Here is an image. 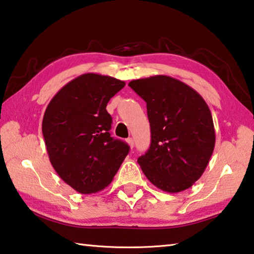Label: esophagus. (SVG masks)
<instances>
[{
    "label": "esophagus",
    "mask_w": 254,
    "mask_h": 254,
    "mask_svg": "<svg viewBox=\"0 0 254 254\" xmlns=\"http://www.w3.org/2000/svg\"><path fill=\"white\" fill-rule=\"evenodd\" d=\"M127 142L128 145H130L131 148L134 147V140H133L132 137H128V139H127Z\"/></svg>",
    "instance_id": "obj_1"
}]
</instances>
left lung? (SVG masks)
<instances>
[{"mask_svg": "<svg viewBox=\"0 0 254 254\" xmlns=\"http://www.w3.org/2000/svg\"><path fill=\"white\" fill-rule=\"evenodd\" d=\"M128 86L147 103L151 144L137 159L145 177L167 192L191 187L215 147L208 105L195 89L169 76L135 79Z\"/></svg>", "mask_w": 254, "mask_h": 254, "instance_id": "1", "label": "left lung"}]
</instances>
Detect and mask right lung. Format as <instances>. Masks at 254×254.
<instances>
[{
	"label": "right lung",
	"mask_w": 254,
	"mask_h": 254,
	"mask_svg": "<svg viewBox=\"0 0 254 254\" xmlns=\"http://www.w3.org/2000/svg\"><path fill=\"white\" fill-rule=\"evenodd\" d=\"M126 83L84 74L66 84L47 106L42 134L56 173L80 194L104 189L127 156V143L111 136L106 105Z\"/></svg>",
	"instance_id": "obj_1"
}]
</instances>
